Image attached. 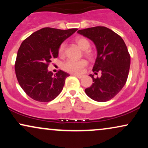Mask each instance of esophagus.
Wrapping results in <instances>:
<instances>
[{
    "instance_id": "obj_1",
    "label": "esophagus",
    "mask_w": 148,
    "mask_h": 148,
    "mask_svg": "<svg viewBox=\"0 0 148 148\" xmlns=\"http://www.w3.org/2000/svg\"><path fill=\"white\" fill-rule=\"evenodd\" d=\"M73 76H76V77L79 78V79H81V78L84 77V76H83V75H80V74H73Z\"/></svg>"
}]
</instances>
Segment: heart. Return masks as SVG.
Returning <instances> with one entry per match:
<instances>
[{
	"instance_id": "1",
	"label": "heart",
	"mask_w": 148,
	"mask_h": 148,
	"mask_svg": "<svg viewBox=\"0 0 148 148\" xmlns=\"http://www.w3.org/2000/svg\"><path fill=\"white\" fill-rule=\"evenodd\" d=\"M75 42L81 49L84 51V56L89 60H93L95 57V53L92 49H90V43L87 38L84 37H77L75 38ZM65 43H62L59 47L58 52L60 56L63 55L65 50ZM87 61L84 59L79 60H68L62 64V68L66 72L73 74H81L84 71L85 67L87 66Z\"/></svg>"
}]
</instances>
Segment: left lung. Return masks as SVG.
<instances>
[{
    "label": "left lung",
    "mask_w": 148,
    "mask_h": 148,
    "mask_svg": "<svg viewBox=\"0 0 148 148\" xmlns=\"http://www.w3.org/2000/svg\"><path fill=\"white\" fill-rule=\"evenodd\" d=\"M96 46L97 57L92 71L100 77L90 74L93 84L85 90L92 99L104 102L111 99L123 89L127 82L130 67V55L120 35L104 26L78 30Z\"/></svg>",
    "instance_id": "8db88e82"
}]
</instances>
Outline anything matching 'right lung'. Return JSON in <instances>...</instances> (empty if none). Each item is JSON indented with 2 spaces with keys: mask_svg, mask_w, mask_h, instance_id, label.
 Instances as JSON below:
<instances>
[{
  "mask_svg": "<svg viewBox=\"0 0 148 148\" xmlns=\"http://www.w3.org/2000/svg\"><path fill=\"white\" fill-rule=\"evenodd\" d=\"M77 30L47 27L33 33L22 42L15 61V73L20 86L30 98L48 102L61 92L69 75L62 70L53 75L47 69L52 59L58 56L62 42Z\"/></svg>",
  "mask_w": 148,
  "mask_h": 148,
  "instance_id": "add662e5",
  "label": "right lung"
}]
</instances>
